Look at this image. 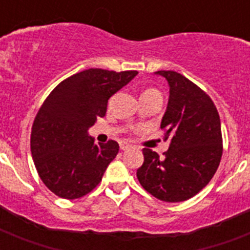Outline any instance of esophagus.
<instances>
[{
  "label": "esophagus",
  "mask_w": 250,
  "mask_h": 250,
  "mask_svg": "<svg viewBox=\"0 0 250 250\" xmlns=\"http://www.w3.org/2000/svg\"><path fill=\"white\" fill-rule=\"evenodd\" d=\"M132 148V145L128 144V143H121V149L122 150H128V149Z\"/></svg>",
  "instance_id": "34e87169"
}]
</instances>
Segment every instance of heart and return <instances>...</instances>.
I'll return each mask as SVG.
<instances>
[{"label": "heart", "instance_id": "1", "mask_svg": "<svg viewBox=\"0 0 250 250\" xmlns=\"http://www.w3.org/2000/svg\"><path fill=\"white\" fill-rule=\"evenodd\" d=\"M149 90H154V89H148V90H145V92H149Z\"/></svg>", "mask_w": 250, "mask_h": 250}]
</instances>
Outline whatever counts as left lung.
<instances>
[{"instance_id": "left-lung-1", "label": "left lung", "mask_w": 250, "mask_h": 250, "mask_svg": "<svg viewBox=\"0 0 250 250\" xmlns=\"http://www.w3.org/2000/svg\"><path fill=\"white\" fill-rule=\"evenodd\" d=\"M170 85V97L161 128L170 148L160 157L144 148V164L137 170L146 192L166 202L193 197L208 186L221 162V119L211 98L176 71H157Z\"/></svg>"}]
</instances>
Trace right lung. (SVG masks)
I'll return each mask as SVG.
<instances>
[{"instance_id":"1","label":"right lung","mask_w":250,"mask_h":250,"mask_svg":"<svg viewBox=\"0 0 250 250\" xmlns=\"http://www.w3.org/2000/svg\"><path fill=\"white\" fill-rule=\"evenodd\" d=\"M136 75L89 68L61 82L41 105L31 153L40 179L58 197H83L101 182L119 145L114 140L94 144L88 128L105 117L109 98Z\"/></svg>"}]
</instances>
